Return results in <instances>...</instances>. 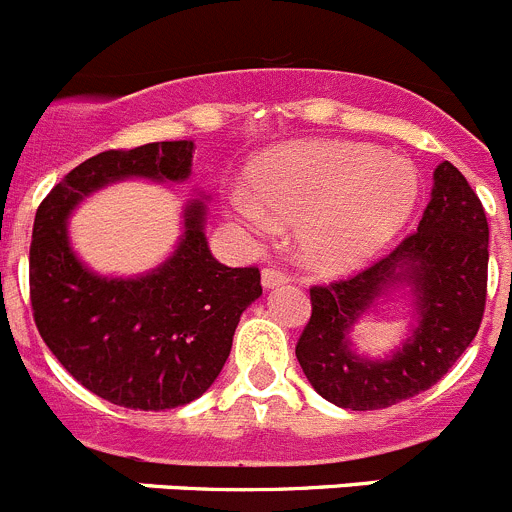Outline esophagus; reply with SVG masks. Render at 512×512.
<instances>
[{"mask_svg":"<svg viewBox=\"0 0 512 512\" xmlns=\"http://www.w3.org/2000/svg\"><path fill=\"white\" fill-rule=\"evenodd\" d=\"M261 284H264V289H274V286L286 284V274L284 271L266 266V269L261 271Z\"/></svg>","mask_w":512,"mask_h":512,"instance_id":"obj_1","label":"esophagus"}]
</instances>
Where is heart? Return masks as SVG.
<instances>
[{
  "instance_id": "heart-1",
  "label": "heart",
  "mask_w": 512,
  "mask_h": 512,
  "mask_svg": "<svg viewBox=\"0 0 512 512\" xmlns=\"http://www.w3.org/2000/svg\"><path fill=\"white\" fill-rule=\"evenodd\" d=\"M248 188L228 196L248 228L269 233L274 218L294 223L299 259L319 274H342L372 259L405 226L417 175L407 160L372 145L309 140L256 160Z\"/></svg>"
}]
</instances>
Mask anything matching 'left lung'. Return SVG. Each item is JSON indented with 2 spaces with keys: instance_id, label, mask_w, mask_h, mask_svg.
<instances>
[{
  "instance_id": "obj_1",
  "label": "left lung",
  "mask_w": 512,
  "mask_h": 512,
  "mask_svg": "<svg viewBox=\"0 0 512 512\" xmlns=\"http://www.w3.org/2000/svg\"><path fill=\"white\" fill-rule=\"evenodd\" d=\"M488 236L478 193L455 165H437L432 198L415 233L359 274L311 286V319L296 342V359L311 387L332 405L364 412L437 384L483 321ZM394 283H407L416 294V332L389 360L357 358L348 329Z\"/></svg>"
}]
</instances>
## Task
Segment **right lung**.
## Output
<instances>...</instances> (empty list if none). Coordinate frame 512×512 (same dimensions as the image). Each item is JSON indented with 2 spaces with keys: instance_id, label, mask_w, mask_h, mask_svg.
I'll return each mask as SVG.
<instances>
[{
  "instance_id": "right-lung-1",
  "label": "right lung",
  "mask_w": 512,
  "mask_h": 512,
  "mask_svg": "<svg viewBox=\"0 0 512 512\" xmlns=\"http://www.w3.org/2000/svg\"><path fill=\"white\" fill-rule=\"evenodd\" d=\"M193 153L191 140H165L92 155L47 193L34 216L29 301L40 337L82 387L130 410H173L211 387L243 309L261 296V274L213 259L203 201L183 213L186 233L173 256L140 279L87 271L65 223L82 198L115 180H186Z\"/></svg>"
}]
</instances>
